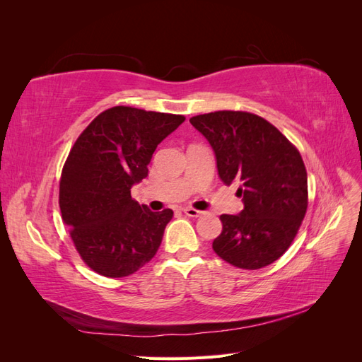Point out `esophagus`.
<instances>
[{
  "instance_id": "34e87169",
  "label": "esophagus",
  "mask_w": 362,
  "mask_h": 362,
  "mask_svg": "<svg viewBox=\"0 0 362 362\" xmlns=\"http://www.w3.org/2000/svg\"><path fill=\"white\" fill-rule=\"evenodd\" d=\"M182 211L187 214L189 217H199L201 214H202V211H199V210H194V208H192V206H185V208H182Z\"/></svg>"
}]
</instances>
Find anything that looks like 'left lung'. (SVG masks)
<instances>
[{
	"instance_id": "1",
	"label": "left lung",
	"mask_w": 362,
	"mask_h": 362,
	"mask_svg": "<svg viewBox=\"0 0 362 362\" xmlns=\"http://www.w3.org/2000/svg\"><path fill=\"white\" fill-rule=\"evenodd\" d=\"M190 124L211 145L221 180L240 184L245 205L238 214L221 216L214 252L238 269L272 264L290 247L308 206L299 151L266 119L246 112L199 115Z\"/></svg>"
}]
</instances>
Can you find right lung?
<instances>
[{"label": "right lung", "mask_w": 362, "mask_h": 362, "mask_svg": "<svg viewBox=\"0 0 362 362\" xmlns=\"http://www.w3.org/2000/svg\"><path fill=\"white\" fill-rule=\"evenodd\" d=\"M184 120L117 105L98 115L72 146L60 180L62 218L100 275L128 276L157 254L173 211H151L131 198V187L148 177L154 151Z\"/></svg>", "instance_id": "add662e5"}]
</instances>
